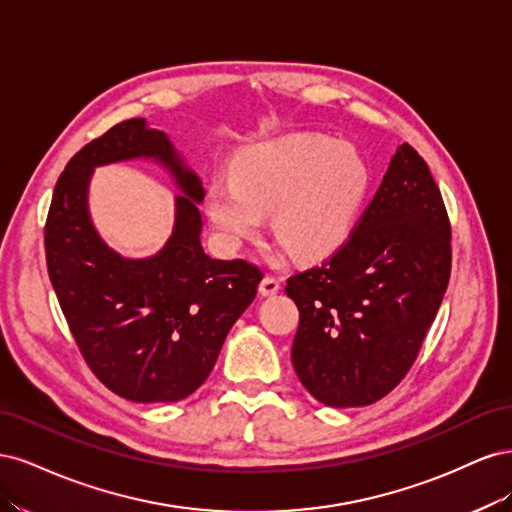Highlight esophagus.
<instances>
[{
  "label": "esophagus",
  "mask_w": 512,
  "mask_h": 512,
  "mask_svg": "<svg viewBox=\"0 0 512 512\" xmlns=\"http://www.w3.org/2000/svg\"><path fill=\"white\" fill-rule=\"evenodd\" d=\"M280 288H282V282L277 280V277H271V275H267L265 280H262L260 286H258L262 297H273V294L280 292Z\"/></svg>",
  "instance_id": "1"
}]
</instances>
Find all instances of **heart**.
Instances as JSON below:
<instances>
[{
	"label": "heart",
	"instance_id": "heart-1",
	"mask_svg": "<svg viewBox=\"0 0 512 512\" xmlns=\"http://www.w3.org/2000/svg\"><path fill=\"white\" fill-rule=\"evenodd\" d=\"M371 170L350 145L329 136L290 134L245 149L232 177L209 185V215L220 235L239 243L271 211L275 239L303 260L327 258L361 218Z\"/></svg>",
	"mask_w": 512,
	"mask_h": 512
}]
</instances>
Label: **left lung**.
Returning a JSON list of instances; mask_svg holds the SVG:
<instances>
[{
  "mask_svg": "<svg viewBox=\"0 0 512 512\" xmlns=\"http://www.w3.org/2000/svg\"><path fill=\"white\" fill-rule=\"evenodd\" d=\"M451 277V224L429 166L399 145L354 232L320 267L292 275V365L331 408L389 395L416 361Z\"/></svg>",
  "mask_w": 512,
  "mask_h": 512,
  "instance_id": "1",
  "label": "left lung"
}]
</instances>
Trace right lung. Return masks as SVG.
Instances as JSON below:
<instances>
[{"mask_svg": "<svg viewBox=\"0 0 512 512\" xmlns=\"http://www.w3.org/2000/svg\"><path fill=\"white\" fill-rule=\"evenodd\" d=\"M145 157L174 175L176 226L149 259H123L90 222L93 168ZM205 188L168 136L136 117L85 145L61 173L44 226L46 267L83 359L119 397L179 401L203 384L232 324L256 297L262 271L215 260L200 243Z\"/></svg>", "mask_w": 512, "mask_h": 512, "instance_id": "add662e5", "label": "right lung"}]
</instances>
